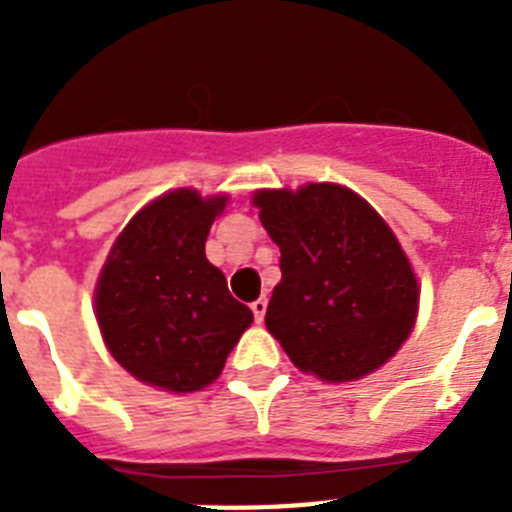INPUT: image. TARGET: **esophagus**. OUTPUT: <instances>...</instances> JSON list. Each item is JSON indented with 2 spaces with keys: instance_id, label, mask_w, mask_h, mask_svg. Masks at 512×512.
<instances>
[{
  "instance_id": "1",
  "label": "esophagus",
  "mask_w": 512,
  "mask_h": 512,
  "mask_svg": "<svg viewBox=\"0 0 512 512\" xmlns=\"http://www.w3.org/2000/svg\"><path fill=\"white\" fill-rule=\"evenodd\" d=\"M251 310H253V318H256V323H261V320H264V315H266V297L253 300Z\"/></svg>"
}]
</instances>
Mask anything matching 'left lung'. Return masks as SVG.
Masks as SVG:
<instances>
[{
  "instance_id": "left-lung-1",
  "label": "left lung",
  "mask_w": 512,
  "mask_h": 512,
  "mask_svg": "<svg viewBox=\"0 0 512 512\" xmlns=\"http://www.w3.org/2000/svg\"><path fill=\"white\" fill-rule=\"evenodd\" d=\"M261 225L282 251L266 328L300 372L354 382L400 351L418 318L408 256L364 197L341 184L259 189Z\"/></svg>"
}]
</instances>
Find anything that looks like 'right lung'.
I'll list each match as a JSON object with an SVG mask.
<instances>
[{
	"mask_svg": "<svg viewBox=\"0 0 512 512\" xmlns=\"http://www.w3.org/2000/svg\"><path fill=\"white\" fill-rule=\"evenodd\" d=\"M228 197L171 189L117 235L94 289L102 338L125 372L166 392L215 382L253 323L205 256L210 225Z\"/></svg>",
	"mask_w": 512,
	"mask_h": 512,
	"instance_id": "right-lung-1",
	"label": "right lung"
}]
</instances>
